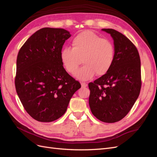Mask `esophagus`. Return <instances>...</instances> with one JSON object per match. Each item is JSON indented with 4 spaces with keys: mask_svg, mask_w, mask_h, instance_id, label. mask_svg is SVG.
Returning a JSON list of instances; mask_svg holds the SVG:
<instances>
[{
    "mask_svg": "<svg viewBox=\"0 0 157 157\" xmlns=\"http://www.w3.org/2000/svg\"><path fill=\"white\" fill-rule=\"evenodd\" d=\"M81 85H82V87H86L87 86V83H86V82H82Z\"/></svg>",
    "mask_w": 157,
    "mask_h": 157,
    "instance_id": "esophagus-1",
    "label": "esophagus"
}]
</instances>
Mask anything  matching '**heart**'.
Segmentation results:
<instances>
[{"mask_svg":"<svg viewBox=\"0 0 157 157\" xmlns=\"http://www.w3.org/2000/svg\"><path fill=\"white\" fill-rule=\"evenodd\" d=\"M71 45L72 48L62 49L60 60L65 70L71 74L75 72L82 61L84 65L75 75L79 79H90L95 74L104 75L114 63L115 48L113 43L91 31H84L76 35Z\"/></svg>","mask_w":157,"mask_h":157,"instance_id":"obj_1","label":"heart"}]
</instances>
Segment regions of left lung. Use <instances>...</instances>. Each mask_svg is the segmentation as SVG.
Returning a JSON list of instances; mask_svg holds the SVG:
<instances>
[{"label": "left lung", "instance_id": "8db88e82", "mask_svg": "<svg viewBox=\"0 0 157 157\" xmlns=\"http://www.w3.org/2000/svg\"><path fill=\"white\" fill-rule=\"evenodd\" d=\"M114 40L115 59L105 75L89 83L92 114L102 122L114 123L126 116L140 95L141 60L134 44L113 29H102Z\"/></svg>", "mask_w": 157, "mask_h": 157}]
</instances>
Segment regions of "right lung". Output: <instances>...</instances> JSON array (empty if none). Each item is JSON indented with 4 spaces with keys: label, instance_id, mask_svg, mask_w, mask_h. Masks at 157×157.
Wrapping results in <instances>:
<instances>
[{
    "label": "right lung",
    "instance_id": "obj_1",
    "mask_svg": "<svg viewBox=\"0 0 157 157\" xmlns=\"http://www.w3.org/2000/svg\"><path fill=\"white\" fill-rule=\"evenodd\" d=\"M70 37L64 29L42 28L27 40L17 55L16 90L27 113L39 122L60 118L81 87L60 60L62 46Z\"/></svg>",
    "mask_w": 157,
    "mask_h": 157
}]
</instances>
